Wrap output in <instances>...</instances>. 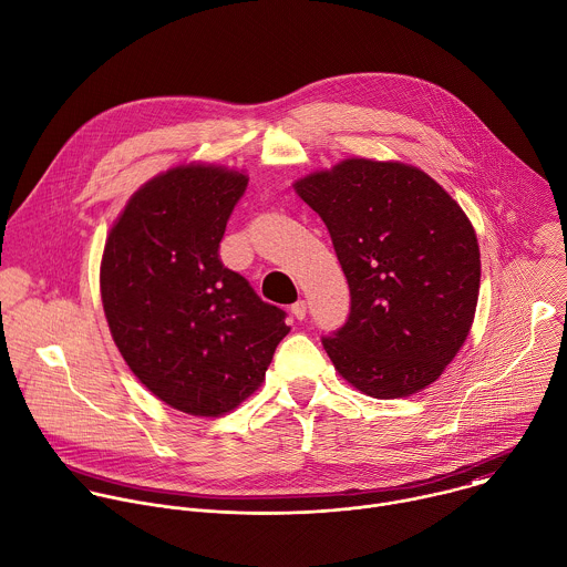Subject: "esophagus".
Masks as SVG:
<instances>
[{
    "instance_id": "34e87169",
    "label": "esophagus",
    "mask_w": 567,
    "mask_h": 567,
    "mask_svg": "<svg viewBox=\"0 0 567 567\" xmlns=\"http://www.w3.org/2000/svg\"><path fill=\"white\" fill-rule=\"evenodd\" d=\"M291 313H293L296 320H305V316H307V302H305V300L293 302V305H291Z\"/></svg>"
}]
</instances>
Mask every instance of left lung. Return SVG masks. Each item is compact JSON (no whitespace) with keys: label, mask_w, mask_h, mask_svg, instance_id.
Wrapping results in <instances>:
<instances>
[{"label":"left lung","mask_w":567,"mask_h":567,"mask_svg":"<svg viewBox=\"0 0 567 567\" xmlns=\"http://www.w3.org/2000/svg\"><path fill=\"white\" fill-rule=\"evenodd\" d=\"M322 218L344 271L347 322L322 347L373 399L432 385L463 347L478 300L472 223L425 171L351 157L293 184Z\"/></svg>","instance_id":"1"}]
</instances>
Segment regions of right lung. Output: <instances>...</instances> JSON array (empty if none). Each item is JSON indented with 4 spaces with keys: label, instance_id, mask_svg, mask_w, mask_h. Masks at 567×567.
I'll list each match as a JSON object with an SVG mask.
<instances>
[{
    "label": "right lung",
    "instance_id": "obj_1",
    "mask_svg": "<svg viewBox=\"0 0 567 567\" xmlns=\"http://www.w3.org/2000/svg\"><path fill=\"white\" fill-rule=\"evenodd\" d=\"M247 175L186 164L148 179L113 225L100 267L111 336L159 401L220 416L265 381L287 313L220 260Z\"/></svg>",
    "mask_w": 567,
    "mask_h": 567
}]
</instances>
